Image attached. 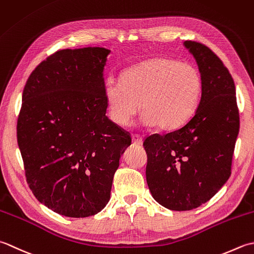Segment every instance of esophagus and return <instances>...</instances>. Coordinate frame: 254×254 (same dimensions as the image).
<instances>
[{
  "instance_id": "34e87169",
  "label": "esophagus",
  "mask_w": 254,
  "mask_h": 254,
  "mask_svg": "<svg viewBox=\"0 0 254 254\" xmlns=\"http://www.w3.org/2000/svg\"><path fill=\"white\" fill-rule=\"evenodd\" d=\"M132 143L137 144V146H141L142 144V137L139 136V134H132Z\"/></svg>"
}]
</instances>
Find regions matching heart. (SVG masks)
<instances>
[{
	"mask_svg": "<svg viewBox=\"0 0 254 254\" xmlns=\"http://www.w3.org/2000/svg\"><path fill=\"white\" fill-rule=\"evenodd\" d=\"M201 90L203 77L194 64L169 57H151L127 68L121 82L107 80L108 116L116 125L128 127L141 103L146 125L173 131L192 118Z\"/></svg>",
	"mask_w": 254,
	"mask_h": 254,
	"instance_id": "obj_1",
	"label": "heart"
}]
</instances>
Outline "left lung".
Listing matches in <instances>:
<instances>
[{"label": "left lung", "instance_id": "obj_1", "mask_svg": "<svg viewBox=\"0 0 254 254\" xmlns=\"http://www.w3.org/2000/svg\"><path fill=\"white\" fill-rule=\"evenodd\" d=\"M203 77L199 104L184 126L143 141L146 178L153 198L171 210H190L206 203L231 174L239 133L234 79L213 50L184 41Z\"/></svg>", "mask_w": 254, "mask_h": 254}]
</instances>
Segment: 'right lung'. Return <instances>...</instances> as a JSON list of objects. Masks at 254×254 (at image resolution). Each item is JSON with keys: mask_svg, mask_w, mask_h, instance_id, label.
Instances as JSON below:
<instances>
[{"mask_svg": "<svg viewBox=\"0 0 254 254\" xmlns=\"http://www.w3.org/2000/svg\"><path fill=\"white\" fill-rule=\"evenodd\" d=\"M100 47L64 49L36 66L26 82L17 143L35 197L55 213L93 216L111 197L130 133L105 114L106 57Z\"/></svg>", "mask_w": 254, "mask_h": 254, "instance_id": "right-lung-1", "label": "right lung"}]
</instances>
